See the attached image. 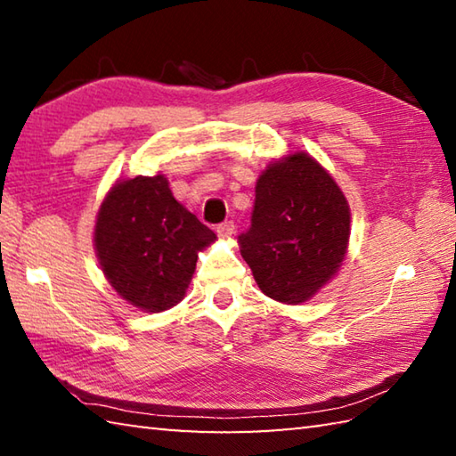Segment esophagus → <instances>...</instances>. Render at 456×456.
Listing matches in <instances>:
<instances>
[{"label": "esophagus", "instance_id": "obj_1", "mask_svg": "<svg viewBox=\"0 0 456 456\" xmlns=\"http://www.w3.org/2000/svg\"><path fill=\"white\" fill-rule=\"evenodd\" d=\"M217 233L221 237H231L235 233V223L233 221H225V223H219L217 225Z\"/></svg>", "mask_w": 456, "mask_h": 456}]
</instances>
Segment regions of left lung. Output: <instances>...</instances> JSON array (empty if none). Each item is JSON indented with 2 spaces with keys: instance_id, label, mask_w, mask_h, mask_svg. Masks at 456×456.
Instances as JSON below:
<instances>
[{
  "instance_id": "8db88e82",
  "label": "left lung",
  "mask_w": 456,
  "mask_h": 456,
  "mask_svg": "<svg viewBox=\"0 0 456 456\" xmlns=\"http://www.w3.org/2000/svg\"><path fill=\"white\" fill-rule=\"evenodd\" d=\"M348 237V200L310 154L296 152L259 176L239 245L265 296L302 304L336 273Z\"/></svg>"
}]
</instances>
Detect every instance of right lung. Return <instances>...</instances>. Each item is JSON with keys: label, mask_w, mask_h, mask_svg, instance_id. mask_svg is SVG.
I'll use <instances>...</instances> for the list:
<instances>
[{"label": "right lung", "mask_w": 456, "mask_h": 456, "mask_svg": "<svg viewBox=\"0 0 456 456\" xmlns=\"http://www.w3.org/2000/svg\"><path fill=\"white\" fill-rule=\"evenodd\" d=\"M215 241L173 197L163 175L117 183L100 205L94 243L102 272L122 297L146 312L179 304L197 251Z\"/></svg>", "instance_id": "add662e5"}]
</instances>
